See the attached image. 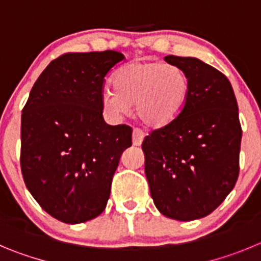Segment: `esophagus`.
I'll return each mask as SVG.
<instances>
[{
  "label": "esophagus",
  "mask_w": 261,
  "mask_h": 261,
  "mask_svg": "<svg viewBox=\"0 0 261 261\" xmlns=\"http://www.w3.org/2000/svg\"><path fill=\"white\" fill-rule=\"evenodd\" d=\"M143 139H144V133L140 128H134L133 131V144L134 145H140L142 144Z\"/></svg>",
  "instance_id": "1"
}]
</instances>
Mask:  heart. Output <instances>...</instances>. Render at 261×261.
I'll return each instance as SVG.
<instances>
[{"label":"heart","mask_w":261,"mask_h":261,"mask_svg":"<svg viewBox=\"0 0 261 261\" xmlns=\"http://www.w3.org/2000/svg\"><path fill=\"white\" fill-rule=\"evenodd\" d=\"M113 90H105L101 102L114 117L136 114L147 126H165L179 117L189 100L191 83L187 72L173 63L138 60L116 72Z\"/></svg>","instance_id":"1"}]
</instances>
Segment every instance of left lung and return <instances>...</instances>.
<instances>
[{
	"mask_svg": "<svg viewBox=\"0 0 261 261\" xmlns=\"http://www.w3.org/2000/svg\"><path fill=\"white\" fill-rule=\"evenodd\" d=\"M191 83L177 119L154 128L143 140L151 196L169 218L205 217L225 200L239 175L242 127L229 79L192 57L166 56Z\"/></svg>",
	"mask_w": 261,
	"mask_h": 261,
	"instance_id": "8db88e82",
	"label": "left lung"
}]
</instances>
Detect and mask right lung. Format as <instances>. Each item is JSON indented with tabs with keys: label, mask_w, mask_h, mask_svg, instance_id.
<instances>
[{
	"label": "right lung",
	"mask_w": 261,
	"mask_h": 261,
	"mask_svg": "<svg viewBox=\"0 0 261 261\" xmlns=\"http://www.w3.org/2000/svg\"><path fill=\"white\" fill-rule=\"evenodd\" d=\"M125 60L114 50L51 61L22 110L20 168L28 191L51 217L81 224L101 215L133 128L102 118L105 76Z\"/></svg>",
	"instance_id": "1"
}]
</instances>
